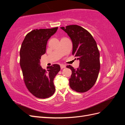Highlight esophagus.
Returning <instances> with one entry per match:
<instances>
[{"label":"esophagus","mask_w":125,"mask_h":125,"mask_svg":"<svg viewBox=\"0 0 125 125\" xmlns=\"http://www.w3.org/2000/svg\"><path fill=\"white\" fill-rule=\"evenodd\" d=\"M65 67H66V66L65 65H60V68H61V69H62L63 68H65Z\"/></svg>","instance_id":"34e87169"}]
</instances>
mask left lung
I'll return each mask as SVG.
<instances>
[{
    "mask_svg": "<svg viewBox=\"0 0 125 125\" xmlns=\"http://www.w3.org/2000/svg\"><path fill=\"white\" fill-rule=\"evenodd\" d=\"M60 28L70 37L73 45L72 54L80 61L77 69L67 66L72 71L69 85L77 92H85L95 83L100 71V52L96 41L80 26L70 25Z\"/></svg>",
    "mask_w": 125,
    "mask_h": 125,
    "instance_id": "obj_1",
    "label": "left lung"
}]
</instances>
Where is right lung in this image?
I'll list each match as a JSON object with an SVG mask.
<instances>
[{"mask_svg": "<svg viewBox=\"0 0 125 125\" xmlns=\"http://www.w3.org/2000/svg\"><path fill=\"white\" fill-rule=\"evenodd\" d=\"M57 29L33 30L26 34L21 46L20 64L25 84L30 93L40 99L50 97L55 91L53 81L60 66L54 64L47 67L46 71L41 66L40 59L46 52L48 39Z\"/></svg>", "mask_w": 125, "mask_h": 125, "instance_id": "right-lung-1", "label": "right lung"}]
</instances>
